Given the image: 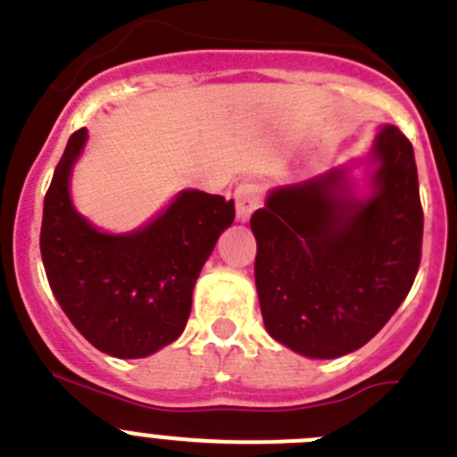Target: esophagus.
I'll list each match as a JSON object with an SVG mask.
<instances>
[{"mask_svg":"<svg viewBox=\"0 0 457 457\" xmlns=\"http://www.w3.org/2000/svg\"><path fill=\"white\" fill-rule=\"evenodd\" d=\"M261 206V187L256 183H240L236 190V215L240 221H249L253 211Z\"/></svg>","mask_w":457,"mask_h":457,"instance_id":"34e87169","label":"esophagus"}]
</instances>
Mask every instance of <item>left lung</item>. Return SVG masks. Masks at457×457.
Wrapping results in <instances>:
<instances>
[{
  "instance_id": "1",
  "label": "left lung",
  "mask_w": 457,
  "mask_h": 457,
  "mask_svg": "<svg viewBox=\"0 0 457 457\" xmlns=\"http://www.w3.org/2000/svg\"><path fill=\"white\" fill-rule=\"evenodd\" d=\"M251 231L267 333L315 360L365 346L420 270L424 212L412 145L385 124L362 158L271 187Z\"/></svg>"
}]
</instances>
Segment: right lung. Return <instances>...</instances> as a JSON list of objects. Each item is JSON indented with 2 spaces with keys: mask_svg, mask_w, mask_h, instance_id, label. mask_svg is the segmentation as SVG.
<instances>
[{
  "mask_svg": "<svg viewBox=\"0 0 457 457\" xmlns=\"http://www.w3.org/2000/svg\"><path fill=\"white\" fill-rule=\"evenodd\" d=\"M86 142V129L70 136L45 195L40 253L49 287L95 349L146 358L186 328L199 271L236 220V204L181 190L133 231H102L77 211L70 190Z\"/></svg>",
  "mask_w": 457,
  "mask_h": 457,
  "instance_id": "right-lung-1",
  "label": "right lung"
}]
</instances>
